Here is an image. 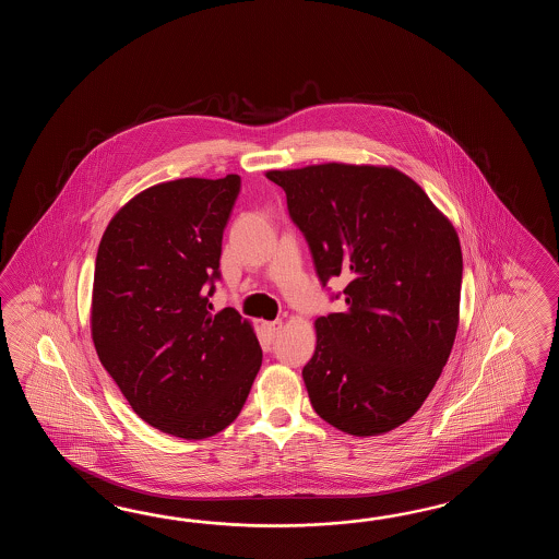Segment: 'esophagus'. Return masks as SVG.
I'll return each mask as SVG.
<instances>
[{"mask_svg":"<svg viewBox=\"0 0 559 559\" xmlns=\"http://www.w3.org/2000/svg\"><path fill=\"white\" fill-rule=\"evenodd\" d=\"M282 330H284V321L282 320L265 323V332H267V335H270L272 340H275V337L282 333Z\"/></svg>","mask_w":559,"mask_h":559,"instance_id":"34e87169","label":"esophagus"}]
</instances>
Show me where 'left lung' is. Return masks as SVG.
Instances as JSON below:
<instances>
[{
	"label": "left lung",
	"instance_id": "8db88e82",
	"mask_svg": "<svg viewBox=\"0 0 559 559\" xmlns=\"http://www.w3.org/2000/svg\"><path fill=\"white\" fill-rule=\"evenodd\" d=\"M265 176L284 188L321 284L347 282L344 311L316 320L301 371L309 402L349 436L400 428L452 354L464 270L455 227L395 167L330 162Z\"/></svg>",
	"mask_w": 559,
	"mask_h": 559
}]
</instances>
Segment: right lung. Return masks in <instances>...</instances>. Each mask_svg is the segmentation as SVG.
<instances>
[{"label":"right lung","mask_w":559,"mask_h":559,"mask_svg":"<svg viewBox=\"0 0 559 559\" xmlns=\"http://www.w3.org/2000/svg\"><path fill=\"white\" fill-rule=\"evenodd\" d=\"M239 183L229 174L152 186L111 217L97 248V357L145 424L181 440L226 429L262 366L250 321L210 304Z\"/></svg>","instance_id":"add662e5"}]
</instances>
